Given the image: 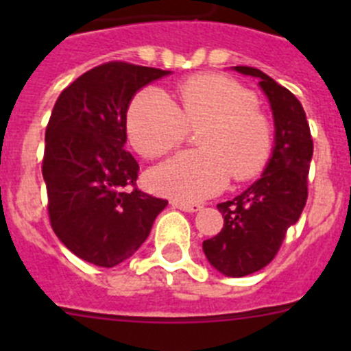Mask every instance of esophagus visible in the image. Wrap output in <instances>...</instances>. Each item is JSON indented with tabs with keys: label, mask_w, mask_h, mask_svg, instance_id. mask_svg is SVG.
<instances>
[{
	"label": "esophagus",
	"mask_w": 351,
	"mask_h": 351,
	"mask_svg": "<svg viewBox=\"0 0 351 351\" xmlns=\"http://www.w3.org/2000/svg\"><path fill=\"white\" fill-rule=\"evenodd\" d=\"M172 206L176 207V209L184 210V213H197V210L202 209V204H198V202H181V200H176V202H172Z\"/></svg>",
	"instance_id": "obj_1"
}]
</instances>
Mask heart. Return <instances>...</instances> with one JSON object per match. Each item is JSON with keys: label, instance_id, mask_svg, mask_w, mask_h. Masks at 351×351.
I'll return each instance as SVG.
<instances>
[{"label": "heart", "instance_id": "1", "mask_svg": "<svg viewBox=\"0 0 351 351\" xmlns=\"http://www.w3.org/2000/svg\"><path fill=\"white\" fill-rule=\"evenodd\" d=\"M251 93L223 75H195L181 84L178 104L158 88H145L128 108V137L145 158H160L199 128L198 145L151 172L158 193L179 200H202L225 188L228 179L246 181L263 169L272 132Z\"/></svg>", "mask_w": 351, "mask_h": 351}]
</instances>
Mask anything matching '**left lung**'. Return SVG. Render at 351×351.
Here are the masks:
<instances>
[{
	"label": "left lung",
	"mask_w": 351,
	"mask_h": 351,
	"mask_svg": "<svg viewBox=\"0 0 351 351\" xmlns=\"http://www.w3.org/2000/svg\"><path fill=\"white\" fill-rule=\"evenodd\" d=\"M235 70L258 77L274 116L276 145L262 178L232 200L218 204L225 216L223 228L204 241L202 247L214 269L230 278H243L269 265L288 228L299 221L308 200L313 138L295 95L258 68Z\"/></svg>",
	"instance_id": "left-lung-1"
}]
</instances>
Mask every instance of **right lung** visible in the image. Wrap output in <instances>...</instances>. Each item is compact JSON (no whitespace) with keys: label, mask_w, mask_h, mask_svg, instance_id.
I'll use <instances>...</instances> for the list:
<instances>
[{"label":"right lung","mask_w":351,"mask_h":351,"mask_svg":"<svg viewBox=\"0 0 351 351\" xmlns=\"http://www.w3.org/2000/svg\"><path fill=\"white\" fill-rule=\"evenodd\" d=\"M169 71L108 61L63 89L45 130L42 173L54 234L98 267L125 262L169 202L137 188L138 163L125 151L133 95Z\"/></svg>","instance_id":"right-lung-1"}]
</instances>
